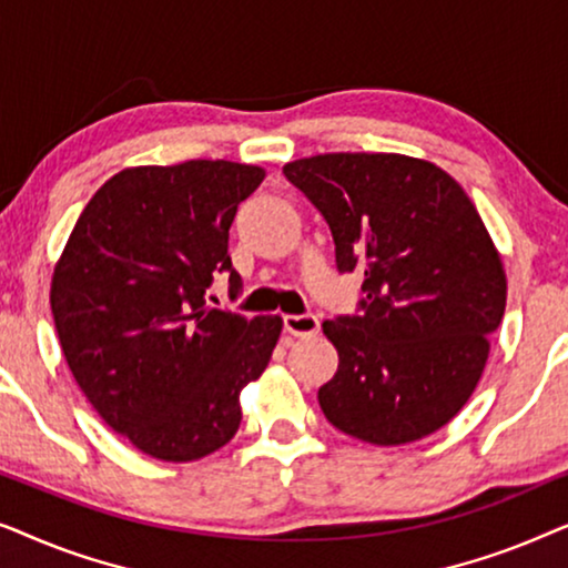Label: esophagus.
I'll list each match as a JSON object with an SVG mask.
<instances>
[{
	"label": "esophagus",
	"mask_w": 568,
	"mask_h": 568,
	"mask_svg": "<svg viewBox=\"0 0 568 568\" xmlns=\"http://www.w3.org/2000/svg\"><path fill=\"white\" fill-rule=\"evenodd\" d=\"M284 331L290 333L294 338H302V336H315L317 331H321V321H317L315 315H284Z\"/></svg>",
	"instance_id": "esophagus-1"
}]
</instances>
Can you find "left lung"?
Segmentation results:
<instances>
[{"label": "left lung", "instance_id": "left-lung-1", "mask_svg": "<svg viewBox=\"0 0 568 568\" xmlns=\"http://www.w3.org/2000/svg\"><path fill=\"white\" fill-rule=\"evenodd\" d=\"M328 222L341 274L364 271L354 315L323 323L338 369L328 422L372 445L429 437L476 390L507 305L501 258L460 185L406 154L333 152L284 165Z\"/></svg>", "mask_w": 568, "mask_h": 568}]
</instances>
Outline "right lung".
Returning <instances> with one entry per match:
<instances>
[{
    "instance_id": "right-lung-1",
    "label": "right lung",
    "mask_w": 568,
    "mask_h": 568,
    "mask_svg": "<svg viewBox=\"0 0 568 568\" xmlns=\"http://www.w3.org/2000/svg\"><path fill=\"white\" fill-rule=\"evenodd\" d=\"M263 170L227 160L129 168L100 185L53 268L51 313L69 369L103 422L142 453L189 463L227 445L282 317L206 305L240 201Z\"/></svg>"
}]
</instances>
